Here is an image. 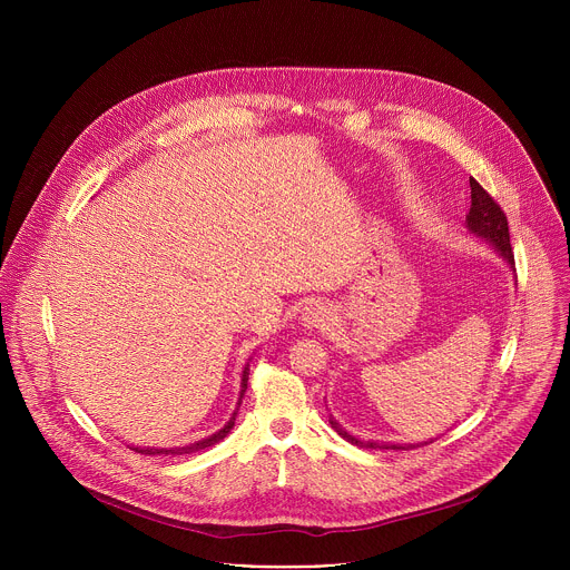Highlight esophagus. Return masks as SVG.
I'll use <instances>...</instances> for the list:
<instances>
[{"instance_id":"esophagus-1","label":"esophagus","mask_w":570,"mask_h":570,"mask_svg":"<svg viewBox=\"0 0 570 570\" xmlns=\"http://www.w3.org/2000/svg\"><path fill=\"white\" fill-rule=\"evenodd\" d=\"M332 320V308L327 302H311L308 306H304V313H302V322L304 327L308 330H322L324 324H327Z\"/></svg>"}]
</instances>
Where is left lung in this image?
Segmentation results:
<instances>
[{"label":"left lung","instance_id":"obj_1","mask_svg":"<svg viewBox=\"0 0 570 570\" xmlns=\"http://www.w3.org/2000/svg\"><path fill=\"white\" fill-rule=\"evenodd\" d=\"M471 185V209L466 214V225L473 234L482 236L492 243V246L501 253V257L514 268V253H512V246H510V227H508V216L505 212L501 209V205L487 194L480 183H475L473 178L469 180ZM330 424L332 429L347 442L361 446V449H409V446H399V444H379V442H365V440H358L354 435H350L345 429H341V424L330 417ZM413 449V446H411Z\"/></svg>","mask_w":570,"mask_h":570}]
</instances>
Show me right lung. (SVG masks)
<instances>
[{"label":"right lung","instance_id":"right-lung-1","mask_svg":"<svg viewBox=\"0 0 570 570\" xmlns=\"http://www.w3.org/2000/svg\"><path fill=\"white\" fill-rule=\"evenodd\" d=\"M248 374H250V367H243V376H240V399H243V394H246V390H248ZM240 399H238V403H236V411H234V415L229 417V422H227L218 433H214V435H209V438H205V440H200V442H194V444H189V446H174V449H132V451L144 453V455H167V458L203 451V449H207V446H212V444L220 442V440L232 431V426H234V417H236V413H238V405H240Z\"/></svg>","mask_w":570,"mask_h":570}]
</instances>
